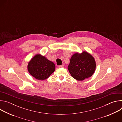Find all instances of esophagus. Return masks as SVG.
I'll use <instances>...</instances> for the list:
<instances>
[{
	"label": "esophagus",
	"instance_id": "1",
	"mask_svg": "<svg viewBox=\"0 0 122 122\" xmlns=\"http://www.w3.org/2000/svg\"><path fill=\"white\" fill-rule=\"evenodd\" d=\"M58 67L59 68H63L64 67V65H60V66H59Z\"/></svg>",
	"mask_w": 122,
	"mask_h": 122
}]
</instances>
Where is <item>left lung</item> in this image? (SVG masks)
I'll list each match as a JSON object with an SVG mask.
<instances>
[{
    "mask_svg": "<svg viewBox=\"0 0 122 122\" xmlns=\"http://www.w3.org/2000/svg\"><path fill=\"white\" fill-rule=\"evenodd\" d=\"M96 62L87 52L76 53L71 57L67 68L71 76L78 81H83L91 77L95 72Z\"/></svg>",
    "mask_w": 122,
    "mask_h": 122,
    "instance_id": "obj_1",
    "label": "left lung"
}]
</instances>
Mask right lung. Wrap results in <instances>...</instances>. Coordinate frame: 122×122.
<instances>
[{
  "instance_id": "add662e5",
  "label": "right lung",
  "mask_w": 122,
  "mask_h": 122,
  "mask_svg": "<svg viewBox=\"0 0 122 122\" xmlns=\"http://www.w3.org/2000/svg\"><path fill=\"white\" fill-rule=\"evenodd\" d=\"M55 65L53 62L40 54L33 57L27 66L29 73L39 80H44L48 78L55 71Z\"/></svg>"
}]
</instances>
